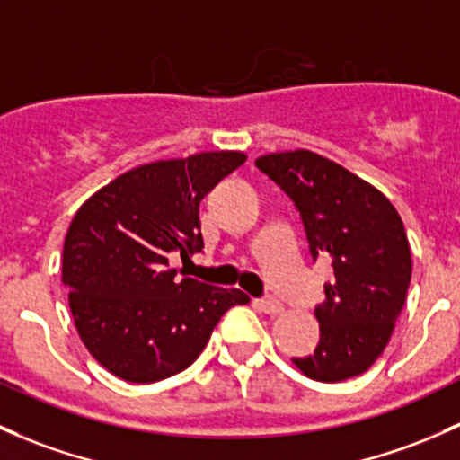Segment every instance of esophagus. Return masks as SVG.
<instances>
[{
    "label": "esophagus",
    "instance_id": "esophagus-1",
    "mask_svg": "<svg viewBox=\"0 0 460 460\" xmlns=\"http://www.w3.org/2000/svg\"><path fill=\"white\" fill-rule=\"evenodd\" d=\"M255 306H258L262 313H267V315H282L284 313V304L275 297L258 299V302H255Z\"/></svg>",
    "mask_w": 460,
    "mask_h": 460
}]
</instances>
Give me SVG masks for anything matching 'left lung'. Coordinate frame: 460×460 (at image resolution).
Returning a JSON list of instances; mask_svg holds the SVG:
<instances>
[{
    "label": "left lung",
    "mask_w": 460,
    "mask_h": 460,
    "mask_svg": "<svg viewBox=\"0 0 460 460\" xmlns=\"http://www.w3.org/2000/svg\"><path fill=\"white\" fill-rule=\"evenodd\" d=\"M255 165L293 198L313 260L331 258L335 270L315 308V352L293 364L326 384L361 375L388 346L408 295L412 255L403 220L375 185L311 149L264 154Z\"/></svg>",
    "instance_id": "8db88e82"
}]
</instances>
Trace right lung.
<instances>
[{
  "instance_id": "obj_1",
  "label": "right lung",
  "mask_w": 460,
  "mask_h": 460,
  "mask_svg": "<svg viewBox=\"0 0 460 460\" xmlns=\"http://www.w3.org/2000/svg\"><path fill=\"white\" fill-rule=\"evenodd\" d=\"M244 152L220 149L120 173L79 207L64 243L61 279L88 352L129 384H154L198 359L220 317L249 297L176 278L169 253L202 249L200 200Z\"/></svg>"
}]
</instances>
